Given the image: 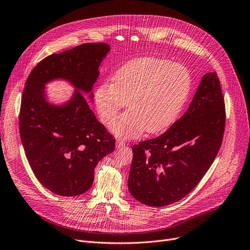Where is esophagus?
I'll use <instances>...</instances> for the list:
<instances>
[{
	"label": "esophagus",
	"mask_w": 250,
	"mask_h": 250,
	"mask_svg": "<svg viewBox=\"0 0 250 250\" xmlns=\"http://www.w3.org/2000/svg\"><path fill=\"white\" fill-rule=\"evenodd\" d=\"M116 146H117V147H124L125 146V143L123 141V140H117V142H116Z\"/></svg>",
	"instance_id": "1"
}]
</instances>
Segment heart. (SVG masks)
Listing matches in <instances>:
<instances>
[{"mask_svg":"<svg viewBox=\"0 0 250 250\" xmlns=\"http://www.w3.org/2000/svg\"><path fill=\"white\" fill-rule=\"evenodd\" d=\"M191 87L187 67L150 57L131 60L115 73L112 83L104 82L96 90L95 103L102 121L110 125L120 111L126 110L111 130L122 139H135L146 130L167 129L185 105Z\"/></svg>","mask_w":250,"mask_h":250,"instance_id":"heart-1","label":"heart"}]
</instances>
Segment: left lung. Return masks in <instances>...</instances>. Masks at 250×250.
Listing matches in <instances>:
<instances>
[{"label":"left lung","instance_id":"left-lung-1","mask_svg":"<svg viewBox=\"0 0 250 250\" xmlns=\"http://www.w3.org/2000/svg\"><path fill=\"white\" fill-rule=\"evenodd\" d=\"M225 104L215 72L203 76L185 115L166 132L132 146L128 190L149 207L188 195L207 173L221 146Z\"/></svg>","mask_w":250,"mask_h":250}]
</instances>
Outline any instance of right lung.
<instances>
[{
  "label": "right lung",
  "mask_w": 250,
  "mask_h": 250,
  "mask_svg": "<svg viewBox=\"0 0 250 250\" xmlns=\"http://www.w3.org/2000/svg\"><path fill=\"white\" fill-rule=\"evenodd\" d=\"M109 50L105 42H86L53 54L34 67L22 90L19 122L22 146L38 180L58 195L88 190L98 163L115 149V138L83 95L92 90ZM55 78L67 79L78 88L62 107L44 99V83Z\"/></svg>",
  "instance_id": "obj_1"
}]
</instances>
